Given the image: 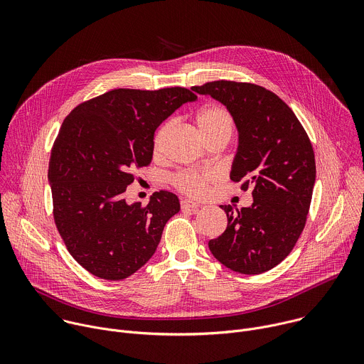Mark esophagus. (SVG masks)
<instances>
[{"label": "esophagus", "instance_id": "1", "mask_svg": "<svg viewBox=\"0 0 364 364\" xmlns=\"http://www.w3.org/2000/svg\"><path fill=\"white\" fill-rule=\"evenodd\" d=\"M181 210H197L198 209V203H196V201H193V200H190V198H183L181 200Z\"/></svg>", "mask_w": 364, "mask_h": 364}]
</instances>
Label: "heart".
Segmentation results:
<instances>
[{"label":"heart","mask_w":364,"mask_h":364,"mask_svg":"<svg viewBox=\"0 0 364 364\" xmlns=\"http://www.w3.org/2000/svg\"><path fill=\"white\" fill-rule=\"evenodd\" d=\"M197 129L203 139H209L215 136H226L228 139L233 131V121L230 114L219 105H210L203 108L196 119ZM166 135V127H163L154 138V151L157 152L161 148L163 139ZM209 176L196 173V171H183L174 177V186L193 197H200L207 188Z\"/></svg>","instance_id":"1"}]
</instances>
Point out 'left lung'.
<instances>
[{"mask_svg":"<svg viewBox=\"0 0 364 364\" xmlns=\"http://www.w3.org/2000/svg\"><path fill=\"white\" fill-rule=\"evenodd\" d=\"M226 107L237 129L230 180L252 188L253 203L220 205L226 230L209 242L226 268L257 275L281 264L304 230L316 183V159L306 132L271 90L230 80L191 87Z\"/></svg>","mask_w":364,"mask_h":364,"instance_id":"8db88e82","label":"left lung"}]
</instances>
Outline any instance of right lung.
<instances>
[{"label":"right lung","mask_w":364,"mask_h":364,"mask_svg":"<svg viewBox=\"0 0 364 364\" xmlns=\"http://www.w3.org/2000/svg\"><path fill=\"white\" fill-rule=\"evenodd\" d=\"M197 96L184 87L115 89L80 103L51 148L48 184L58 230L92 275L121 281L157 250L166 223L180 212L174 193L155 191L128 204L132 170L152 160L154 132Z\"/></svg>","instance_id":"add662e5"}]
</instances>
